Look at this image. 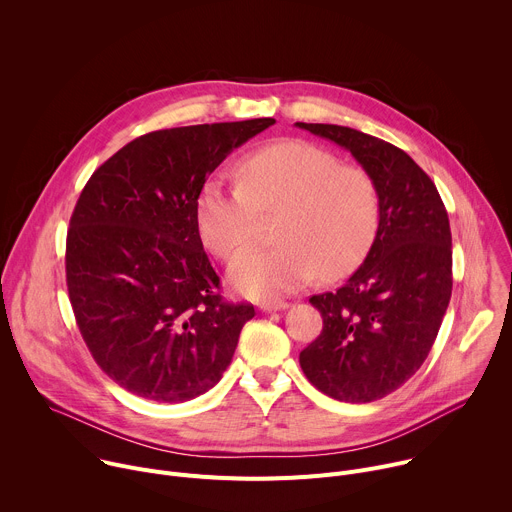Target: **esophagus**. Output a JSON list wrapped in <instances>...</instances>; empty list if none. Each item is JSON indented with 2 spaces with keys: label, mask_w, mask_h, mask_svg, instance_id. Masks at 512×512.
Returning <instances> with one entry per match:
<instances>
[{
  "label": "esophagus",
  "mask_w": 512,
  "mask_h": 512,
  "mask_svg": "<svg viewBox=\"0 0 512 512\" xmlns=\"http://www.w3.org/2000/svg\"><path fill=\"white\" fill-rule=\"evenodd\" d=\"M289 304L287 302H283V300H263L261 304H259V308L263 310V312H279V310H285Z\"/></svg>",
  "instance_id": "esophagus-1"
}]
</instances>
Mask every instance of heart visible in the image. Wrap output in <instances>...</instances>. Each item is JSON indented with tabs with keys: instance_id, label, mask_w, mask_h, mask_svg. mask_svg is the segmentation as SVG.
<instances>
[{
	"instance_id": "b5f03b06",
	"label": "heart",
	"mask_w": 512,
	"mask_h": 512,
	"mask_svg": "<svg viewBox=\"0 0 512 512\" xmlns=\"http://www.w3.org/2000/svg\"><path fill=\"white\" fill-rule=\"evenodd\" d=\"M239 182L208 178L196 218L204 245L233 259L255 237L259 212H277L279 243L253 247L231 265V283L245 296L279 298L316 275L338 279L369 255L381 225L375 178L342 164L332 152L302 139H283L247 154Z\"/></svg>"
}]
</instances>
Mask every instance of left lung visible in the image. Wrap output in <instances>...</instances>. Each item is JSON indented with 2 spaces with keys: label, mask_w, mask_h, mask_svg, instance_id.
<instances>
[{
  "label": "left lung",
  "mask_w": 512,
  "mask_h": 512,
  "mask_svg": "<svg viewBox=\"0 0 512 512\" xmlns=\"http://www.w3.org/2000/svg\"><path fill=\"white\" fill-rule=\"evenodd\" d=\"M296 125L348 150L379 188L377 239L342 287L310 298L324 328L300 352L324 395L371 403L419 371L440 332L452 298L448 212L431 178L393 143L342 125Z\"/></svg>",
  "instance_id": "8db88e82"
}]
</instances>
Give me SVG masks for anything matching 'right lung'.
<instances>
[{
    "label": "right lung",
    "mask_w": 512,
    "mask_h": 512,
    "mask_svg": "<svg viewBox=\"0 0 512 512\" xmlns=\"http://www.w3.org/2000/svg\"><path fill=\"white\" fill-rule=\"evenodd\" d=\"M275 119L145 133L95 170L66 235V285L103 373L160 403L190 401L221 381L251 304L218 294L196 202L206 176Z\"/></svg>",
    "instance_id": "1"
}]
</instances>
